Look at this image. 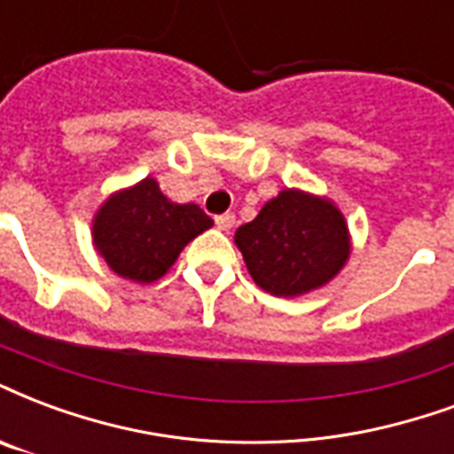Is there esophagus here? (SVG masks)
<instances>
[{"label": "esophagus", "mask_w": 454, "mask_h": 454, "mask_svg": "<svg viewBox=\"0 0 454 454\" xmlns=\"http://www.w3.org/2000/svg\"><path fill=\"white\" fill-rule=\"evenodd\" d=\"M216 226L221 231H231V228L236 226V214H221V216H216Z\"/></svg>", "instance_id": "34e87169"}]
</instances>
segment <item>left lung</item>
<instances>
[{
    "mask_svg": "<svg viewBox=\"0 0 454 454\" xmlns=\"http://www.w3.org/2000/svg\"><path fill=\"white\" fill-rule=\"evenodd\" d=\"M250 277L267 294L298 298L327 286L351 257V233L327 197L286 187L236 231Z\"/></svg>",
    "mask_w": 454,
    "mask_h": 454,
    "instance_id": "8db88e82",
    "label": "left lung"
}]
</instances>
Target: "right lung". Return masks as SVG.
Masks as SVG:
<instances>
[{"instance_id": "add662e5", "label": "right lung", "mask_w": 454, "mask_h": 454, "mask_svg": "<svg viewBox=\"0 0 454 454\" xmlns=\"http://www.w3.org/2000/svg\"><path fill=\"white\" fill-rule=\"evenodd\" d=\"M211 226L214 221L197 204L170 201L149 176L100 204L90 221V238L117 277L153 284L166 277L184 245Z\"/></svg>"}]
</instances>
